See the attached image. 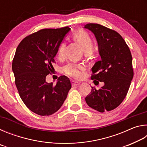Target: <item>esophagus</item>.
Returning <instances> with one entry per match:
<instances>
[{"label": "esophagus", "instance_id": "34e87169", "mask_svg": "<svg viewBox=\"0 0 147 147\" xmlns=\"http://www.w3.org/2000/svg\"><path fill=\"white\" fill-rule=\"evenodd\" d=\"M71 84H72V86H76L79 85L80 82H76V81H74V80H72Z\"/></svg>", "mask_w": 147, "mask_h": 147}]
</instances>
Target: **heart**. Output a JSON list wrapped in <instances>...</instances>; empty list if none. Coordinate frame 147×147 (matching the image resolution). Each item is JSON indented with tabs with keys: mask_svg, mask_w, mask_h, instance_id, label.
<instances>
[{
	"mask_svg": "<svg viewBox=\"0 0 147 147\" xmlns=\"http://www.w3.org/2000/svg\"><path fill=\"white\" fill-rule=\"evenodd\" d=\"M72 38L74 41L80 45L82 47L83 49L86 53H89L93 47V41L92 39L88 32L82 30H79L76 31L72 36ZM65 47L66 44L65 43H62L59 46L58 53H57V56L59 60H63L65 56ZM83 66L82 65L74 63H69L64 67L63 71L65 74L67 76H71L74 78H80L82 76V71Z\"/></svg>",
	"mask_w": 147,
	"mask_h": 147,
	"instance_id": "1",
	"label": "heart"
}]
</instances>
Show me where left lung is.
<instances>
[{
  "mask_svg": "<svg viewBox=\"0 0 147 147\" xmlns=\"http://www.w3.org/2000/svg\"><path fill=\"white\" fill-rule=\"evenodd\" d=\"M84 28L94 34L101 57L91 69V79L104 83L99 89L92 87L86 102L99 112L113 110L126 97L134 76L130 49L115 30L95 23L87 24Z\"/></svg>",
  "mask_w": 147,
  "mask_h": 147,
  "instance_id": "8db88e82",
  "label": "left lung"
}]
</instances>
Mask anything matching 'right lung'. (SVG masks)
I'll return each instance as SVG.
<instances>
[{
	"label": "right lung",
	"mask_w": 147,
	"mask_h": 147,
	"mask_svg": "<svg viewBox=\"0 0 147 147\" xmlns=\"http://www.w3.org/2000/svg\"><path fill=\"white\" fill-rule=\"evenodd\" d=\"M69 26L42 29L24 38L17 47L12 62L15 83L19 96L30 110L51 115L61 108L71 88L70 80L61 76L55 86L47 83L53 73L54 57Z\"/></svg>",
	"instance_id": "obj_1"
}]
</instances>
